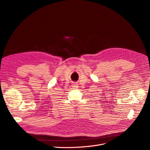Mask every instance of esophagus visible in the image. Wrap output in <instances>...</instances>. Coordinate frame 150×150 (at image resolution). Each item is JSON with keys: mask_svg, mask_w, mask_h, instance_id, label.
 I'll use <instances>...</instances> for the list:
<instances>
[{"mask_svg": "<svg viewBox=\"0 0 150 150\" xmlns=\"http://www.w3.org/2000/svg\"><path fill=\"white\" fill-rule=\"evenodd\" d=\"M72 87H73L74 89H76V88H77V86H76L75 83H73V84H72Z\"/></svg>", "mask_w": 150, "mask_h": 150, "instance_id": "obj_1", "label": "esophagus"}]
</instances>
